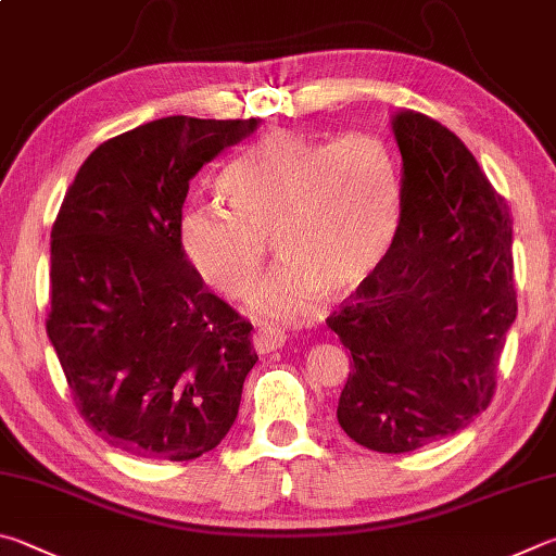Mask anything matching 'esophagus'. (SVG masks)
Here are the masks:
<instances>
[{"label":"esophagus","instance_id":"34e87169","mask_svg":"<svg viewBox=\"0 0 556 556\" xmlns=\"http://www.w3.org/2000/svg\"><path fill=\"white\" fill-rule=\"evenodd\" d=\"M286 339L276 334V332H268V329H258L256 334H253V346H256L258 354H270L276 352V349L283 346Z\"/></svg>","mask_w":556,"mask_h":556}]
</instances>
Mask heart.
I'll return each mask as SVG.
<instances>
[{
    "label": "heart",
    "instance_id": "obj_1",
    "mask_svg": "<svg viewBox=\"0 0 556 556\" xmlns=\"http://www.w3.org/2000/svg\"><path fill=\"white\" fill-rule=\"evenodd\" d=\"M222 188L231 210L190 207L180 247L204 283L241 298L270 237L280 263L249 295V313L266 325H305L323 295H352L393 241L397 168L371 134L325 141L270 131L231 163Z\"/></svg>",
    "mask_w": 556,
    "mask_h": 556
}]
</instances>
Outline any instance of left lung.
<instances>
[{
  "label": "left lung",
  "mask_w": 556,
  "mask_h": 556,
  "mask_svg": "<svg viewBox=\"0 0 556 556\" xmlns=\"http://www.w3.org/2000/svg\"><path fill=\"white\" fill-rule=\"evenodd\" d=\"M401 219L381 266L327 325L354 366L337 420L356 444L405 454L489 407L518 315L508 204L462 139L417 112L393 119Z\"/></svg>",
  "instance_id": "1"
}]
</instances>
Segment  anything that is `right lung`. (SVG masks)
<instances>
[{
    "instance_id": "add662e5",
    "label": "right lung",
    "mask_w": 556,
    "mask_h": 556,
    "mask_svg": "<svg viewBox=\"0 0 556 556\" xmlns=\"http://www.w3.org/2000/svg\"><path fill=\"white\" fill-rule=\"evenodd\" d=\"M258 119L165 116L87 155L51 231L46 332L73 401L104 442L190 462L239 415L258 362L251 323L210 293L180 247L182 202L202 165Z\"/></svg>"
}]
</instances>
